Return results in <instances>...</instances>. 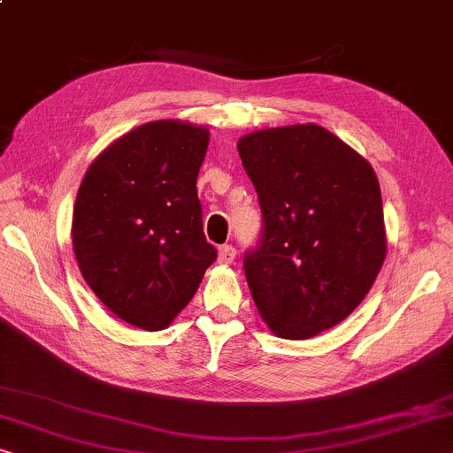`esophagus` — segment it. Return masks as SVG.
Masks as SVG:
<instances>
[{
  "instance_id": "obj_1",
  "label": "esophagus",
  "mask_w": 453,
  "mask_h": 453,
  "mask_svg": "<svg viewBox=\"0 0 453 453\" xmlns=\"http://www.w3.org/2000/svg\"><path fill=\"white\" fill-rule=\"evenodd\" d=\"M236 257V250L233 245H222L219 249V263H222V265H228V263H233Z\"/></svg>"
}]
</instances>
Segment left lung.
I'll list each match as a JSON object with an SVG mask.
<instances>
[{
    "instance_id": "8db88e82",
    "label": "left lung",
    "mask_w": 453,
    "mask_h": 453,
    "mask_svg": "<svg viewBox=\"0 0 453 453\" xmlns=\"http://www.w3.org/2000/svg\"><path fill=\"white\" fill-rule=\"evenodd\" d=\"M263 212L245 277L269 330L305 340L358 308L387 257L372 165L316 123L247 134L236 143Z\"/></svg>"
}]
</instances>
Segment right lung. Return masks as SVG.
<instances>
[{
    "mask_svg": "<svg viewBox=\"0 0 453 453\" xmlns=\"http://www.w3.org/2000/svg\"><path fill=\"white\" fill-rule=\"evenodd\" d=\"M208 139L203 125L180 119L139 125L95 157L76 194L81 275L135 328H168L217 259L196 190Z\"/></svg>",
    "mask_w": 453,
    "mask_h": 453,
    "instance_id": "obj_1",
    "label": "right lung"
}]
</instances>
